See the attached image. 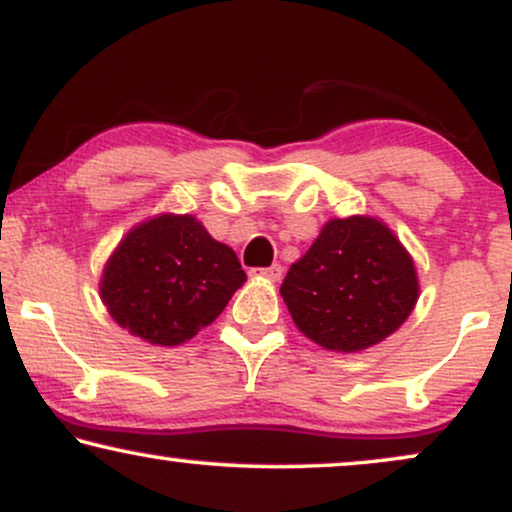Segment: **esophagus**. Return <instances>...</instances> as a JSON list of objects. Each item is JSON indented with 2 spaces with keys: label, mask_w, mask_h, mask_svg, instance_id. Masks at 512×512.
I'll list each match as a JSON object with an SVG mask.
<instances>
[{
  "label": "esophagus",
  "mask_w": 512,
  "mask_h": 512,
  "mask_svg": "<svg viewBox=\"0 0 512 512\" xmlns=\"http://www.w3.org/2000/svg\"><path fill=\"white\" fill-rule=\"evenodd\" d=\"M252 274L260 276V279H267V281H279L281 274H284V267H281V264H272V267L255 269V272H252Z\"/></svg>",
  "instance_id": "obj_1"
}]
</instances>
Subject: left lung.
Returning a JSON list of instances; mask_svg holds the SVG:
<instances>
[{
  "instance_id": "left-lung-1",
  "label": "left lung",
  "mask_w": 512,
  "mask_h": 512,
  "mask_svg": "<svg viewBox=\"0 0 512 512\" xmlns=\"http://www.w3.org/2000/svg\"><path fill=\"white\" fill-rule=\"evenodd\" d=\"M281 298L310 342L356 354L404 325L419 301V276L387 223L375 216L330 219L291 264Z\"/></svg>"
}]
</instances>
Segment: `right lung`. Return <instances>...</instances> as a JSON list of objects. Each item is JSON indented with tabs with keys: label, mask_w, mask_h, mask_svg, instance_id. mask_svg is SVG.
<instances>
[{
	"label": "right lung",
	"mask_w": 512,
	"mask_h": 512,
	"mask_svg": "<svg viewBox=\"0 0 512 512\" xmlns=\"http://www.w3.org/2000/svg\"><path fill=\"white\" fill-rule=\"evenodd\" d=\"M245 284L236 252L192 214H158L127 231L103 267L101 298L122 330L178 346L223 313Z\"/></svg>",
	"instance_id": "add662e5"
}]
</instances>
